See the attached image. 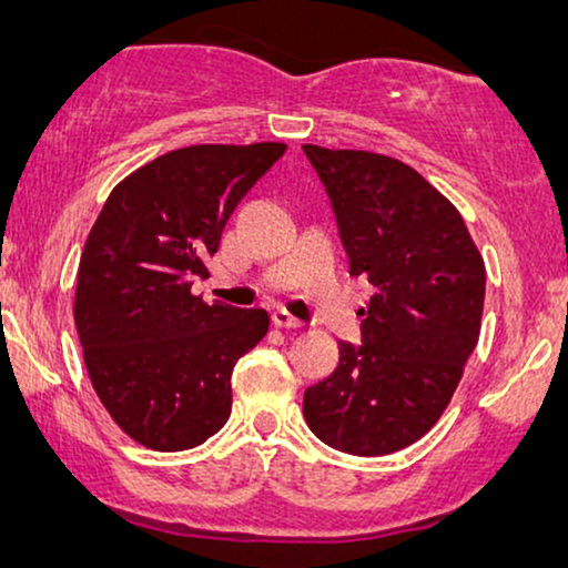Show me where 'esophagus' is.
<instances>
[{
  "label": "esophagus",
  "mask_w": 568,
  "mask_h": 568,
  "mask_svg": "<svg viewBox=\"0 0 568 568\" xmlns=\"http://www.w3.org/2000/svg\"><path fill=\"white\" fill-rule=\"evenodd\" d=\"M271 323H274L276 328H302V321H297V317L286 313V310H274V315H271Z\"/></svg>",
  "instance_id": "obj_1"
}]
</instances>
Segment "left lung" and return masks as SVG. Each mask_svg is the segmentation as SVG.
Returning a JSON list of instances; mask_svg holds the SVG:
<instances>
[{
    "instance_id": "1",
    "label": "left lung",
    "mask_w": 568,
    "mask_h": 568,
    "mask_svg": "<svg viewBox=\"0 0 568 568\" xmlns=\"http://www.w3.org/2000/svg\"><path fill=\"white\" fill-rule=\"evenodd\" d=\"M328 193L348 274L375 286L362 346L341 341L331 377L305 390L313 434L377 457L422 439L478 344L486 268L463 216L406 162L305 144Z\"/></svg>"
}]
</instances>
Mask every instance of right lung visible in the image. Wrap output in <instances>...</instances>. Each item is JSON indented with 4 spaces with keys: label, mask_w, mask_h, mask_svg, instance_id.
Here are the masks:
<instances>
[{
    "label": "right lung",
    "mask_w": 568,
    "mask_h": 568,
    "mask_svg": "<svg viewBox=\"0 0 568 568\" xmlns=\"http://www.w3.org/2000/svg\"><path fill=\"white\" fill-rule=\"evenodd\" d=\"M286 146L196 144L146 162L115 185L77 271L74 325L100 403L131 439L191 449L230 418L237 359L268 313L191 292L240 199Z\"/></svg>",
    "instance_id": "add662e5"
}]
</instances>
